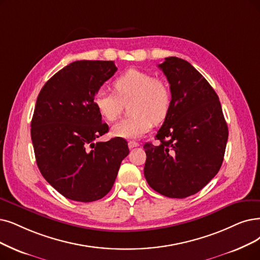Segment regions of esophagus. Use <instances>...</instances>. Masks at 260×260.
Instances as JSON below:
<instances>
[{"label": "esophagus", "instance_id": "obj_1", "mask_svg": "<svg viewBox=\"0 0 260 260\" xmlns=\"http://www.w3.org/2000/svg\"><path fill=\"white\" fill-rule=\"evenodd\" d=\"M128 146H129V148L131 149V148H134V147H138V146H140V144H139L138 142H136V141H130V142L128 143Z\"/></svg>", "mask_w": 260, "mask_h": 260}]
</instances>
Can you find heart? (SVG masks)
<instances>
[{"label": "heart", "instance_id": "obj_1", "mask_svg": "<svg viewBox=\"0 0 260 260\" xmlns=\"http://www.w3.org/2000/svg\"><path fill=\"white\" fill-rule=\"evenodd\" d=\"M115 90H99L94 99L100 115L114 121L121 114L124 105H129L132 116L114 124L111 133L122 139H137L147 133L152 123L161 122L168 116L172 94L168 83L151 74L131 68L113 82Z\"/></svg>", "mask_w": 260, "mask_h": 260}]
</instances>
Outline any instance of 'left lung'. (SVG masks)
<instances>
[{
	"instance_id": "1",
	"label": "left lung",
	"mask_w": 260,
	"mask_h": 260,
	"mask_svg": "<svg viewBox=\"0 0 260 260\" xmlns=\"http://www.w3.org/2000/svg\"><path fill=\"white\" fill-rule=\"evenodd\" d=\"M158 67L170 83L172 101L155 136L161 143L144 145V175L154 191L184 199L220 171L228 128L216 92L189 61L171 56Z\"/></svg>"
}]
</instances>
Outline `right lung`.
<instances>
[{"instance_id":"1","label":"right lung","mask_w":260,"mask_h":260,"mask_svg":"<svg viewBox=\"0 0 260 260\" xmlns=\"http://www.w3.org/2000/svg\"><path fill=\"white\" fill-rule=\"evenodd\" d=\"M116 70L112 60L74 61L56 72L37 97L30 122L36 162L44 178L66 199H102L129 154L121 138L95 142L109 127L94 99Z\"/></svg>"}]
</instances>
